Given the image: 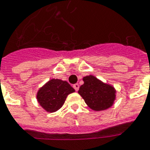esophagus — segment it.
<instances>
[{
    "label": "esophagus",
    "mask_w": 150,
    "mask_h": 150,
    "mask_svg": "<svg viewBox=\"0 0 150 150\" xmlns=\"http://www.w3.org/2000/svg\"><path fill=\"white\" fill-rule=\"evenodd\" d=\"M73 88H74L75 91L77 92V91L79 90V85L78 83H75V84H74V85H73Z\"/></svg>",
    "instance_id": "esophagus-1"
}]
</instances>
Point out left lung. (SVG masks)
Masks as SVG:
<instances>
[{
    "label": "left lung",
    "instance_id": "obj_1",
    "mask_svg": "<svg viewBox=\"0 0 150 150\" xmlns=\"http://www.w3.org/2000/svg\"><path fill=\"white\" fill-rule=\"evenodd\" d=\"M83 84L79 87L78 93L88 107L95 111L111 107L116 97V90L113 86L91 75L83 77Z\"/></svg>",
    "mask_w": 150,
    "mask_h": 150
}]
</instances>
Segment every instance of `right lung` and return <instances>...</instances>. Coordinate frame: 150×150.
<instances>
[{
  "mask_svg": "<svg viewBox=\"0 0 150 150\" xmlns=\"http://www.w3.org/2000/svg\"><path fill=\"white\" fill-rule=\"evenodd\" d=\"M74 92L75 89L67 81L52 79L38 90L36 99L45 110L53 113L58 110L68 95Z\"/></svg>",
  "mask_w": 150,
  "mask_h": 150,
  "instance_id": "1",
  "label": "right lung"
}]
</instances>
